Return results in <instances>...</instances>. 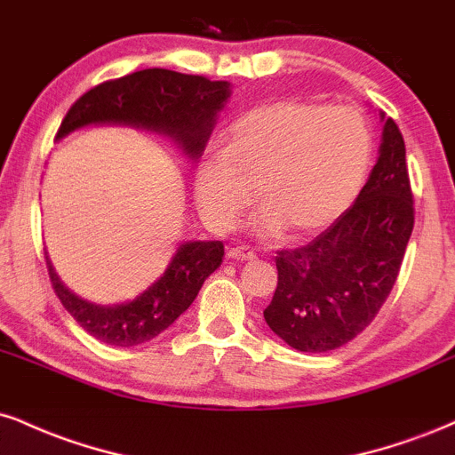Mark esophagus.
I'll return each mask as SVG.
<instances>
[{
  "label": "esophagus",
  "mask_w": 455,
  "mask_h": 455,
  "mask_svg": "<svg viewBox=\"0 0 455 455\" xmlns=\"http://www.w3.org/2000/svg\"><path fill=\"white\" fill-rule=\"evenodd\" d=\"M228 259H233V260H254V259H257V252H252L250 248H243V245H237V248L228 250Z\"/></svg>",
  "instance_id": "34e87169"
}]
</instances>
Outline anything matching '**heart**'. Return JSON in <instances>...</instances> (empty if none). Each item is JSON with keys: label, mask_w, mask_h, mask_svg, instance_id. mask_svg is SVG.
I'll return each mask as SVG.
<instances>
[{"label": "heart", "mask_w": 455, "mask_h": 455, "mask_svg": "<svg viewBox=\"0 0 455 455\" xmlns=\"http://www.w3.org/2000/svg\"><path fill=\"white\" fill-rule=\"evenodd\" d=\"M374 139L359 108L278 100L252 108L228 128L195 171V198L212 227L231 228L252 203V231L304 237L336 222L362 190Z\"/></svg>", "instance_id": "obj_1"}]
</instances>
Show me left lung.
Segmentation results:
<instances>
[{"label": "left lung", "instance_id": "8db88e82", "mask_svg": "<svg viewBox=\"0 0 455 455\" xmlns=\"http://www.w3.org/2000/svg\"><path fill=\"white\" fill-rule=\"evenodd\" d=\"M379 115V160L353 205L310 243L275 257L278 286L263 316L297 351L329 353L351 342L398 278L415 213L404 139L394 119Z\"/></svg>", "mask_w": 455, "mask_h": 455}]
</instances>
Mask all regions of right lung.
Here are the masks:
<instances>
[{"label": "right lung", "instance_id": "add662e5", "mask_svg": "<svg viewBox=\"0 0 455 455\" xmlns=\"http://www.w3.org/2000/svg\"><path fill=\"white\" fill-rule=\"evenodd\" d=\"M231 83L148 68L107 81L83 93L61 122L57 140L92 124L130 126L169 137L188 160L205 151L216 119L228 98ZM222 242H184L164 274L143 293L124 304L100 306L72 293L46 257L49 275L61 304L96 340L113 347H137L169 329L192 301L203 282L222 265Z\"/></svg>", "mask_w": 455, "mask_h": 455}]
</instances>
